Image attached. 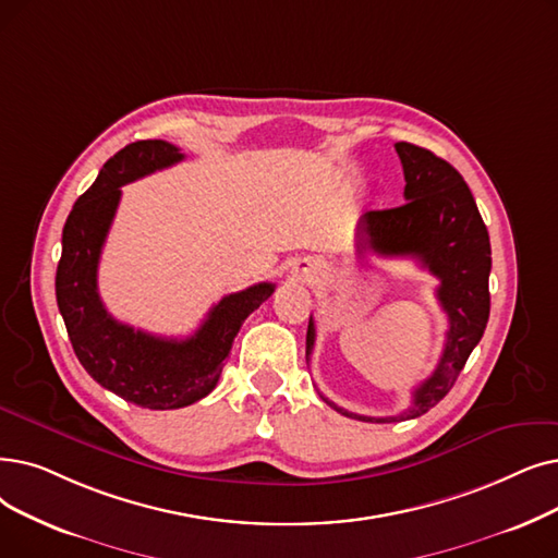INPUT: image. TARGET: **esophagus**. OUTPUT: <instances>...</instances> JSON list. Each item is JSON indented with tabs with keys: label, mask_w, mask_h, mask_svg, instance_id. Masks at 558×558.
I'll use <instances>...</instances> for the list:
<instances>
[{
	"label": "esophagus",
	"mask_w": 558,
	"mask_h": 558,
	"mask_svg": "<svg viewBox=\"0 0 558 558\" xmlns=\"http://www.w3.org/2000/svg\"><path fill=\"white\" fill-rule=\"evenodd\" d=\"M292 274L299 282H314V278H317V266L310 262H301L299 266H294Z\"/></svg>",
	"instance_id": "esophagus-1"
}]
</instances>
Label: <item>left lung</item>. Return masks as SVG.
Wrapping results in <instances>:
<instances>
[{"instance_id": "8db88e82", "label": "left lung", "mask_w": 558, "mask_h": 558, "mask_svg": "<svg viewBox=\"0 0 558 558\" xmlns=\"http://www.w3.org/2000/svg\"><path fill=\"white\" fill-rule=\"evenodd\" d=\"M397 155L403 166L405 203L392 209L367 211L357 221V255L367 251L380 257H415L440 280L438 296L447 319V342L438 367L413 390V403L390 417L349 413L322 399L344 417L392 424L415 420L445 399L474 347L481 342L490 317V236L483 223L470 186L456 168L420 145L399 141ZM314 322L310 317L305 357L314 349Z\"/></svg>"}]
</instances>
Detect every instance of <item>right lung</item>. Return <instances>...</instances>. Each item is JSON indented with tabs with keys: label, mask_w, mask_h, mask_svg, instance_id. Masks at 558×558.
Masks as SVG:
<instances>
[{
	"label": "right lung",
	"mask_w": 558,
	"mask_h": 558,
	"mask_svg": "<svg viewBox=\"0 0 558 558\" xmlns=\"http://www.w3.org/2000/svg\"><path fill=\"white\" fill-rule=\"evenodd\" d=\"M173 143L136 141L116 153L77 198L63 226L57 303L82 367L105 390L150 410L184 408L221 378L234 337L276 284L259 282L223 296L186 339H168L116 322L98 294V264L120 203V186L182 161Z\"/></svg>",
	"instance_id": "right-lung-1"
}]
</instances>
